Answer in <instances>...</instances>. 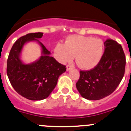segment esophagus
<instances>
[{"mask_svg": "<svg viewBox=\"0 0 131 131\" xmlns=\"http://www.w3.org/2000/svg\"><path fill=\"white\" fill-rule=\"evenodd\" d=\"M66 68H67V70H68V71H70V70H71V69L73 68V66H71V65L68 64V66H66Z\"/></svg>", "mask_w": 131, "mask_h": 131, "instance_id": "1", "label": "esophagus"}]
</instances>
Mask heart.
I'll return each instance as SVG.
<instances>
[{"label": "heart", "instance_id": "obj_1", "mask_svg": "<svg viewBox=\"0 0 131 131\" xmlns=\"http://www.w3.org/2000/svg\"><path fill=\"white\" fill-rule=\"evenodd\" d=\"M56 58L61 63L72 61L76 56V62L83 69H91L99 63L104 54V43L92 37L71 35L65 44L58 42L54 47Z\"/></svg>", "mask_w": 131, "mask_h": 131}]
</instances>
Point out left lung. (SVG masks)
Listing matches in <instances>:
<instances>
[{"mask_svg": "<svg viewBox=\"0 0 131 131\" xmlns=\"http://www.w3.org/2000/svg\"><path fill=\"white\" fill-rule=\"evenodd\" d=\"M102 58L94 68L80 70L76 87L83 98L98 100L115 91L124 76L126 58L120 44L107 39Z\"/></svg>", "mask_w": 131, "mask_h": 131, "instance_id": "1", "label": "left lung"}]
</instances>
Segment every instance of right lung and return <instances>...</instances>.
<instances>
[{"label": "right lung", "instance_id": "obj_1", "mask_svg": "<svg viewBox=\"0 0 131 131\" xmlns=\"http://www.w3.org/2000/svg\"><path fill=\"white\" fill-rule=\"evenodd\" d=\"M42 33L27 34L16 40L10 50L7 60V75L15 91L24 98L31 100L47 98L57 84L59 76L66 71V66L58 62L52 56L43 44L38 39ZM36 40L42 47L43 56L31 64L20 62L19 53L25 42Z\"/></svg>", "mask_w": 131, "mask_h": 131}]
</instances>
